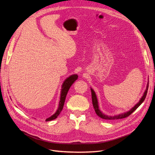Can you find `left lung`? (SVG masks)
<instances>
[{
  "label": "left lung",
  "mask_w": 155,
  "mask_h": 155,
  "mask_svg": "<svg viewBox=\"0 0 155 155\" xmlns=\"http://www.w3.org/2000/svg\"><path fill=\"white\" fill-rule=\"evenodd\" d=\"M148 87H149V82L147 84L146 89H145V92H143V94L142 97L140 98V100H139V101L132 108V109H130L129 111L124 112V113H121V114L114 115V116L107 115V114H104V112H102L100 110V107H99V105H98V101H97V98L96 93H95L94 91L92 88H91V93H92V104H93L94 109V110L96 112V114L99 117H100L101 118L104 119V120H117V119H121V118H126V117H127L130 114H132L133 112L136 109H137V108L143 102V101L145 99V97H146V96H147V91H148Z\"/></svg>",
  "instance_id": "left-lung-1"
}]
</instances>
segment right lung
I'll use <instances>...</instances> for the list:
<instances>
[{
	"mask_svg": "<svg viewBox=\"0 0 155 155\" xmlns=\"http://www.w3.org/2000/svg\"><path fill=\"white\" fill-rule=\"evenodd\" d=\"M78 76L77 74H72L71 76L68 77L64 81L61 86V94H60V101L59 103V107L58 108V110H56V112L52 116H51L47 119H46V121H51L58 118V116L59 115L61 112V110H63L64 101H65V99H66L67 94L69 91V89L70 87L72 86V84L74 83V81H76V79H78Z\"/></svg>",
	"mask_w": 155,
	"mask_h": 155,
	"instance_id": "add662e5",
	"label": "right lung"
}]
</instances>
